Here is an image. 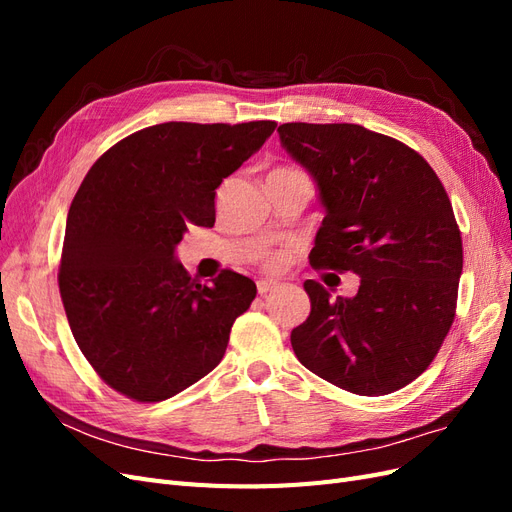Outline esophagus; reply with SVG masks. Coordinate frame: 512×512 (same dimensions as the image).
Here are the masks:
<instances>
[{
	"mask_svg": "<svg viewBox=\"0 0 512 512\" xmlns=\"http://www.w3.org/2000/svg\"><path fill=\"white\" fill-rule=\"evenodd\" d=\"M275 288H277L275 282H267V280H260V282H258V294H260V297H267V294H269L271 290H275Z\"/></svg>",
	"mask_w": 512,
	"mask_h": 512,
	"instance_id": "esophagus-1",
	"label": "esophagus"
}]
</instances>
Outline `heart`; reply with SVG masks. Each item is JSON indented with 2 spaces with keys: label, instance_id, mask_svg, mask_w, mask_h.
<instances>
[{
  "label": "heart",
  "instance_id": "obj_1",
  "mask_svg": "<svg viewBox=\"0 0 512 512\" xmlns=\"http://www.w3.org/2000/svg\"><path fill=\"white\" fill-rule=\"evenodd\" d=\"M277 170H286V168H277ZM269 267H277V258H273V260L269 262Z\"/></svg>",
  "mask_w": 512,
  "mask_h": 512
}]
</instances>
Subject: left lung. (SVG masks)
Returning a JSON list of instances; mask_svg holds the SVG:
<instances>
[{"instance_id": "obj_1", "label": "left lung", "mask_w": 512, "mask_h": 512, "mask_svg": "<svg viewBox=\"0 0 512 512\" xmlns=\"http://www.w3.org/2000/svg\"><path fill=\"white\" fill-rule=\"evenodd\" d=\"M277 132L324 207L309 265L361 277L352 299L303 284L312 312L292 329V350L344 391L404 389L455 320L463 247L444 185L414 149L356 123H284Z\"/></svg>"}]
</instances>
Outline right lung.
<instances>
[{"mask_svg": "<svg viewBox=\"0 0 512 512\" xmlns=\"http://www.w3.org/2000/svg\"><path fill=\"white\" fill-rule=\"evenodd\" d=\"M275 128L158 123L89 168L68 211L57 280L76 344L117 393L164 401L222 361L256 284L230 269L200 284L175 247L190 224H215V190Z\"/></svg>", "mask_w": 512, "mask_h": 512, "instance_id": "obj_1", "label": "right lung"}]
</instances>
